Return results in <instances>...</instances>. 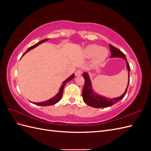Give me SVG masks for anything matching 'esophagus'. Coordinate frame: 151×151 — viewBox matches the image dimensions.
I'll list each match as a JSON object with an SVG mask.
<instances>
[{
    "instance_id": "34e87169",
    "label": "esophagus",
    "mask_w": 151,
    "mask_h": 151,
    "mask_svg": "<svg viewBox=\"0 0 151 151\" xmlns=\"http://www.w3.org/2000/svg\"><path fill=\"white\" fill-rule=\"evenodd\" d=\"M81 74H82V70H76V72L75 73L76 76H79Z\"/></svg>"
}]
</instances>
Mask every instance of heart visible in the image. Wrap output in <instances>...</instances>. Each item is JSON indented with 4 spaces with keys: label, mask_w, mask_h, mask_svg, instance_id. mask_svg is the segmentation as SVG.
<instances>
[{
    "label": "heart",
    "mask_w": 151,
    "mask_h": 151,
    "mask_svg": "<svg viewBox=\"0 0 151 151\" xmlns=\"http://www.w3.org/2000/svg\"><path fill=\"white\" fill-rule=\"evenodd\" d=\"M109 51L106 47H100L95 44L89 45L83 50V55L86 58H93L94 65H99L107 58Z\"/></svg>",
    "instance_id": "b5f03b06"
}]
</instances>
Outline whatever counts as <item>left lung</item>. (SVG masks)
Listing matches in <instances>:
<instances>
[{"label":"left lung","instance_id":"1","mask_svg":"<svg viewBox=\"0 0 151 151\" xmlns=\"http://www.w3.org/2000/svg\"><path fill=\"white\" fill-rule=\"evenodd\" d=\"M109 48H110V51L111 52V55L110 58H123L126 61L127 63V68L129 72V81H128V85L125 91L122 96L118 98H108L106 97L103 96L99 95L98 94L94 93V91L93 90L92 88V84H91V81L90 80L89 76L88 75V72H84L83 73V77L85 80L84 86L83 89V100L86 104H87L89 106L93 107V108H106L111 106L114 104L118 103L121 99L124 98L125 95L127 93V90L128 89V86L130 82V77H129V73L130 70V67L129 66V63L127 62L126 57L125 54L120 50L113 47V45L109 44Z\"/></svg>","mask_w":151,"mask_h":151}]
</instances>
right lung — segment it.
Here are the masks:
<instances>
[{
	"label": "right lung",
	"mask_w": 151,
	"mask_h": 151,
	"mask_svg": "<svg viewBox=\"0 0 151 151\" xmlns=\"http://www.w3.org/2000/svg\"><path fill=\"white\" fill-rule=\"evenodd\" d=\"M48 39H45L43 40H42L40 41V42H39L38 43H36L35 45H33V46H31V47H29L28 50H26V52L22 55V56L24 55L25 53H26L27 52H28L29 51H30L31 50L33 49L34 48L36 47L37 46H38L39 45L42 44V43L46 42V41H47ZM74 74H73L72 75H71L68 78H67L65 81H64L62 83V84L60 87V89H59V92L54 97H53L52 98L50 99L49 100H47V101H43V102H40V103H33V104H36V105H38V106H51V105H53L55 104H56L57 103H58L60 100L61 99V98L62 96V94H63V88H64V86H65V84H67V83H68V81H70V80H72V79H74Z\"/></svg>",
	"instance_id": "right-lung-1"
}]
</instances>
